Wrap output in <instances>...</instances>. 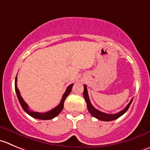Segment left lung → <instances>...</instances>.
<instances>
[{"instance_id": "1", "label": "left lung", "mask_w": 150, "mask_h": 150, "mask_svg": "<svg viewBox=\"0 0 150 150\" xmlns=\"http://www.w3.org/2000/svg\"><path fill=\"white\" fill-rule=\"evenodd\" d=\"M83 87H84L83 97H84V99H85L86 102L88 110L89 111V113L93 116V117L97 118V120H101V121L109 122V121H113V120H117V119H118L119 117L122 116L123 114H124L128 110L129 107H130V104H131L132 101H133V98H132L131 100L130 101V103H129L128 104H127V105L125 107V108H124L122 110H121V111L117 113V114H106V113H104V112H102V111H100V110H98L97 109H96L92 105H91V102H90V100H89V97H88L86 86L84 85Z\"/></svg>"}]
</instances>
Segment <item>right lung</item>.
Listing matches in <instances>:
<instances>
[{
  "mask_svg": "<svg viewBox=\"0 0 150 150\" xmlns=\"http://www.w3.org/2000/svg\"><path fill=\"white\" fill-rule=\"evenodd\" d=\"M17 76H16L15 83H14V86H15V91H16V94H17V98H18L19 102H20L23 109L26 112V113H27L28 114V115H30V117H33V118L35 119H38V120H52V119L55 118V117H57V116L60 114L61 111H62V109H63L64 108V103L65 99L67 97V96L69 95V93L71 92L72 86H73V84H71V85H69V86L67 88L66 91H65V93L63 94V96H62V100H61L60 103H59L56 108H54L52 109V110H49V111L45 112V113H39V112L32 111V110H29L28 105L27 103L24 101L23 97H22L21 95H20V91H19L17 86Z\"/></svg>",
  "mask_w": 150,
  "mask_h": 150,
  "instance_id": "obj_1",
  "label": "right lung"
}]
</instances>
